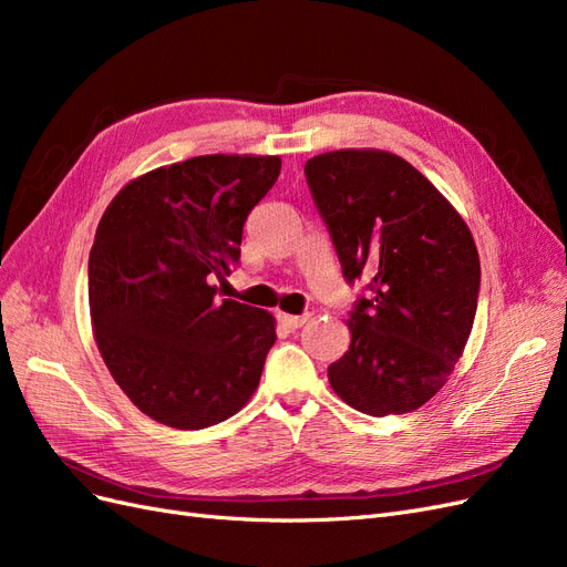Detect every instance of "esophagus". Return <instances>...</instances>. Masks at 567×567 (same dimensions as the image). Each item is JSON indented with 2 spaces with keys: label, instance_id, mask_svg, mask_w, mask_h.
Returning a JSON list of instances; mask_svg holds the SVG:
<instances>
[{
  "label": "esophagus",
  "instance_id": "1",
  "mask_svg": "<svg viewBox=\"0 0 567 567\" xmlns=\"http://www.w3.org/2000/svg\"><path fill=\"white\" fill-rule=\"evenodd\" d=\"M310 319V315H279V321L284 323V326H288V329H300V326Z\"/></svg>",
  "mask_w": 567,
  "mask_h": 567
}]
</instances>
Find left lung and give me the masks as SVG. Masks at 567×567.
Wrapping results in <instances>:
<instances>
[{
	"label": "left lung",
	"mask_w": 567,
	"mask_h": 567,
	"mask_svg": "<svg viewBox=\"0 0 567 567\" xmlns=\"http://www.w3.org/2000/svg\"><path fill=\"white\" fill-rule=\"evenodd\" d=\"M342 277L367 279L329 367L342 402L369 416L406 414L447 383L466 348L480 257L466 221L414 165L388 151L342 148L305 163Z\"/></svg>",
	"instance_id": "1"
}]
</instances>
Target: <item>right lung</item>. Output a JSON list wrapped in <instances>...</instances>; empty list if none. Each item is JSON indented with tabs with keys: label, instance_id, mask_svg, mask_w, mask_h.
Masks as SVG:
<instances>
[{
	"label": "right lung",
	"instance_id": "add662e5",
	"mask_svg": "<svg viewBox=\"0 0 567 567\" xmlns=\"http://www.w3.org/2000/svg\"><path fill=\"white\" fill-rule=\"evenodd\" d=\"M279 156H198L120 192L90 252V312L101 357L134 406L177 431L244 409L277 340L260 307L219 300L250 210Z\"/></svg>",
	"mask_w": 567,
	"mask_h": 567
}]
</instances>
